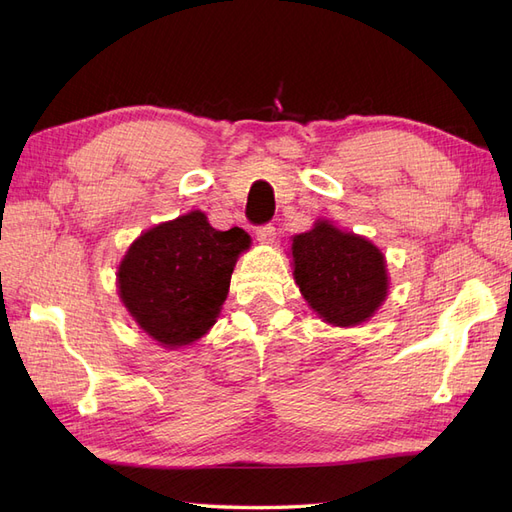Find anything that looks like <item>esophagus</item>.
I'll use <instances>...</instances> for the list:
<instances>
[{
	"mask_svg": "<svg viewBox=\"0 0 512 512\" xmlns=\"http://www.w3.org/2000/svg\"><path fill=\"white\" fill-rule=\"evenodd\" d=\"M256 239L262 243V245H271L275 241V228L271 224L267 226H260L256 230Z\"/></svg>",
	"mask_w": 512,
	"mask_h": 512,
	"instance_id": "esophagus-1",
	"label": "esophagus"
}]
</instances>
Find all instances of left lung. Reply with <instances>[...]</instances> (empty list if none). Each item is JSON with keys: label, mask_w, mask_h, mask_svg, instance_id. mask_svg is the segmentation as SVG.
<instances>
[{"label": "left lung", "mask_w": 512, "mask_h": 512, "mask_svg": "<svg viewBox=\"0 0 512 512\" xmlns=\"http://www.w3.org/2000/svg\"><path fill=\"white\" fill-rule=\"evenodd\" d=\"M290 254L303 299L333 327H359L389 297L384 254L329 220H316L314 228L294 235Z\"/></svg>", "instance_id": "obj_1"}]
</instances>
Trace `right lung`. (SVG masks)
Segmentation results:
<instances>
[{
    "label": "right lung",
    "instance_id": "obj_1",
    "mask_svg": "<svg viewBox=\"0 0 512 512\" xmlns=\"http://www.w3.org/2000/svg\"><path fill=\"white\" fill-rule=\"evenodd\" d=\"M250 243L243 228H213L198 209L162 222L141 232L121 258L119 299L162 348L192 346L218 320L230 275Z\"/></svg>",
    "mask_w": 512,
    "mask_h": 512
}]
</instances>
